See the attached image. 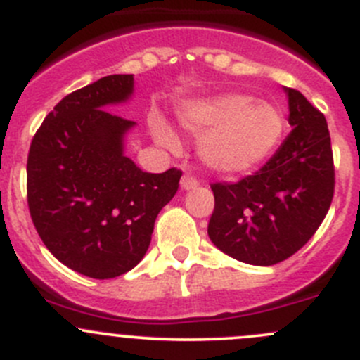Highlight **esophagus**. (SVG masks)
Wrapping results in <instances>:
<instances>
[{"mask_svg": "<svg viewBox=\"0 0 360 360\" xmlns=\"http://www.w3.org/2000/svg\"><path fill=\"white\" fill-rule=\"evenodd\" d=\"M197 186H198V181L195 179V177L183 176V179H181V190H184V191L195 190Z\"/></svg>", "mask_w": 360, "mask_h": 360, "instance_id": "esophagus-1", "label": "esophagus"}]
</instances>
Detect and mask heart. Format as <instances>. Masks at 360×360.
<instances>
[{
    "label": "heart",
    "mask_w": 360,
    "mask_h": 360,
    "mask_svg": "<svg viewBox=\"0 0 360 360\" xmlns=\"http://www.w3.org/2000/svg\"><path fill=\"white\" fill-rule=\"evenodd\" d=\"M177 123L198 139V155L221 174H242L268 160L282 143L285 118L275 104L245 94H223L186 101L177 108ZM151 134L163 148L174 150L177 137L163 120H151Z\"/></svg>",
    "instance_id": "b5f03b06"
}]
</instances>
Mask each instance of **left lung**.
Segmentation results:
<instances>
[{"instance_id":"left-lung-1","label":"left lung","mask_w":360,"mask_h":360,"mask_svg":"<svg viewBox=\"0 0 360 360\" xmlns=\"http://www.w3.org/2000/svg\"><path fill=\"white\" fill-rule=\"evenodd\" d=\"M291 134L254 176L216 183L207 233L228 256L256 266L288 259L314 237L335 193L328 122L307 97L284 89Z\"/></svg>"}]
</instances>
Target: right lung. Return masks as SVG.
Here are the masks:
<instances>
[{
	"label": "right lung",
	"mask_w": 360,
	"mask_h": 360,
	"mask_svg": "<svg viewBox=\"0 0 360 360\" xmlns=\"http://www.w3.org/2000/svg\"><path fill=\"white\" fill-rule=\"evenodd\" d=\"M134 96V75H111L64 97L32 137L27 203L36 231L63 264L112 278L144 257L155 221L183 172L141 170L125 155L136 122L111 106Z\"/></svg>",
	"instance_id": "1"
}]
</instances>
